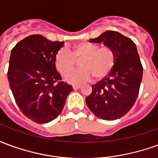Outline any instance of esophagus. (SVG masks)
I'll use <instances>...</instances> for the list:
<instances>
[{"label": "esophagus", "instance_id": "34e87169", "mask_svg": "<svg viewBox=\"0 0 158 158\" xmlns=\"http://www.w3.org/2000/svg\"><path fill=\"white\" fill-rule=\"evenodd\" d=\"M82 86L81 85H73V89H80Z\"/></svg>", "mask_w": 158, "mask_h": 158}]
</instances>
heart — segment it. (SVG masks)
<instances>
[{"label": "heart", "instance_id": "obj_1", "mask_svg": "<svg viewBox=\"0 0 158 158\" xmlns=\"http://www.w3.org/2000/svg\"><path fill=\"white\" fill-rule=\"evenodd\" d=\"M77 71L66 75L65 79L70 84L86 82L94 78L101 80L108 75L115 64V56L107 46H102L88 42H82L75 45L71 52L67 49L58 50L55 56L56 69L62 75L71 72L76 67V61H79Z\"/></svg>", "mask_w": 158, "mask_h": 158}]
</instances>
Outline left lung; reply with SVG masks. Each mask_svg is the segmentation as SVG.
<instances>
[{
  "instance_id": "obj_1",
  "label": "left lung",
  "mask_w": 158,
  "mask_h": 158,
  "mask_svg": "<svg viewBox=\"0 0 158 158\" xmlns=\"http://www.w3.org/2000/svg\"><path fill=\"white\" fill-rule=\"evenodd\" d=\"M91 43H103L115 56V64L109 75L92 85L86 104L96 117L115 120L124 116L135 105L142 80L143 67L132 40L108 30Z\"/></svg>"
}]
</instances>
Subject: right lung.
Wrapping results in <instances>:
<instances>
[{
    "label": "right lung",
    "mask_w": 158,
    "mask_h": 158,
    "mask_svg": "<svg viewBox=\"0 0 158 158\" xmlns=\"http://www.w3.org/2000/svg\"><path fill=\"white\" fill-rule=\"evenodd\" d=\"M63 44L33 35L11 52L7 78L12 95L23 114L37 123L57 118L73 90L56 69V54Z\"/></svg>",
    "instance_id": "1"
}]
</instances>
